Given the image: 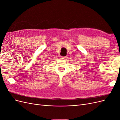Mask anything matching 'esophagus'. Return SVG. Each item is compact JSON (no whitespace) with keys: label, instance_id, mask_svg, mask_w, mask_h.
I'll list each match as a JSON object with an SVG mask.
<instances>
[{"label":"esophagus","instance_id":"34e87169","mask_svg":"<svg viewBox=\"0 0 120 120\" xmlns=\"http://www.w3.org/2000/svg\"><path fill=\"white\" fill-rule=\"evenodd\" d=\"M60 59L62 60H66L67 59V56H60Z\"/></svg>","mask_w":120,"mask_h":120}]
</instances>
